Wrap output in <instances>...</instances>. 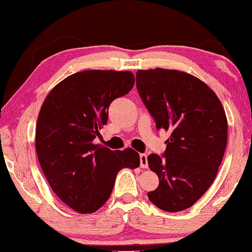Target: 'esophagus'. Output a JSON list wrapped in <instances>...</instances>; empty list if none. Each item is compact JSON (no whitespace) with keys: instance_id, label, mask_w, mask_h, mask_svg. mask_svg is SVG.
Returning <instances> with one entry per match:
<instances>
[{"instance_id":"esophagus-1","label":"esophagus","mask_w":252,"mask_h":252,"mask_svg":"<svg viewBox=\"0 0 252 252\" xmlns=\"http://www.w3.org/2000/svg\"><path fill=\"white\" fill-rule=\"evenodd\" d=\"M140 166L141 168H148V156L145 153L140 155Z\"/></svg>"}]
</instances>
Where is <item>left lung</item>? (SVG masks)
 <instances>
[{"label":"left lung","mask_w":252,"mask_h":252,"mask_svg":"<svg viewBox=\"0 0 252 252\" xmlns=\"http://www.w3.org/2000/svg\"><path fill=\"white\" fill-rule=\"evenodd\" d=\"M136 87L157 129L170 133L162 156L148 157L159 187L149 192L153 205L175 213L192 207L210 188L227 143V119L207 84L178 70L136 72Z\"/></svg>","instance_id":"1"}]
</instances>
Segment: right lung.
Wrapping results in <instances>:
<instances>
[{
	"label": "right lung",
	"mask_w": 252,
	"mask_h": 252,
	"mask_svg": "<svg viewBox=\"0 0 252 252\" xmlns=\"http://www.w3.org/2000/svg\"><path fill=\"white\" fill-rule=\"evenodd\" d=\"M130 71L86 70L60 82L49 93L36 125V152L53 192L81 214L107 202L123 168L140 166L133 149L112 151L94 144L107 125L109 105L134 86Z\"/></svg>",
	"instance_id": "add662e5"
}]
</instances>
